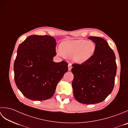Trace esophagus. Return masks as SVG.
I'll return each instance as SVG.
<instances>
[{
    "mask_svg": "<svg viewBox=\"0 0 128 128\" xmlns=\"http://www.w3.org/2000/svg\"><path fill=\"white\" fill-rule=\"evenodd\" d=\"M72 68V64H70V63H69V64H68V70H69V71H70V70H71Z\"/></svg>",
    "mask_w": 128,
    "mask_h": 128,
    "instance_id": "obj_1",
    "label": "esophagus"
}]
</instances>
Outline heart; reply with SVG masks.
Listing matches in <instances>:
<instances>
[{"instance_id": "heart-1", "label": "heart", "mask_w": 128, "mask_h": 128, "mask_svg": "<svg viewBox=\"0 0 128 128\" xmlns=\"http://www.w3.org/2000/svg\"><path fill=\"white\" fill-rule=\"evenodd\" d=\"M94 43L85 40H66L60 44V48L57 53L61 56H66L71 57L72 60L78 64H82L88 61L96 51Z\"/></svg>"}]
</instances>
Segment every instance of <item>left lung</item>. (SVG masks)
Returning a JSON list of instances; mask_svg holds the SVG:
<instances>
[{
    "mask_svg": "<svg viewBox=\"0 0 128 128\" xmlns=\"http://www.w3.org/2000/svg\"><path fill=\"white\" fill-rule=\"evenodd\" d=\"M96 44L93 56L86 62L72 65L73 94L78 102L86 104L103 101L112 92L116 72V56L101 37L88 38Z\"/></svg>",
    "mask_w": 128,
    "mask_h": 128,
    "instance_id": "obj_1",
    "label": "left lung"
}]
</instances>
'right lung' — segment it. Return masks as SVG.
I'll return each instance as SVG.
<instances>
[{"label": "right lung", "instance_id": "obj_1", "mask_svg": "<svg viewBox=\"0 0 128 128\" xmlns=\"http://www.w3.org/2000/svg\"><path fill=\"white\" fill-rule=\"evenodd\" d=\"M56 40L50 36L32 35L18 46L14 65L16 86L28 99L46 100L67 72L65 61L53 62Z\"/></svg>", "mask_w": 128, "mask_h": 128}]
</instances>
